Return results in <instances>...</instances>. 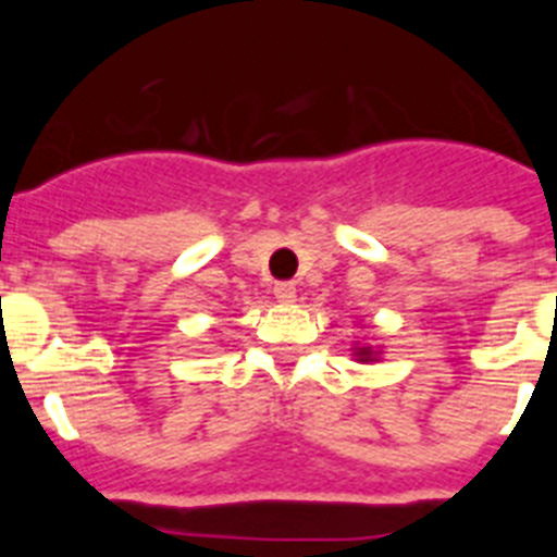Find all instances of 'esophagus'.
I'll return each mask as SVG.
<instances>
[{
  "label": "esophagus",
  "instance_id": "34e87169",
  "mask_svg": "<svg viewBox=\"0 0 557 557\" xmlns=\"http://www.w3.org/2000/svg\"><path fill=\"white\" fill-rule=\"evenodd\" d=\"M273 295L282 304H293L295 301V284L293 282H275Z\"/></svg>",
  "mask_w": 557,
  "mask_h": 557
}]
</instances>
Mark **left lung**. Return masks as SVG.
<instances>
[{"label": "left lung", "instance_id": "obj_1", "mask_svg": "<svg viewBox=\"0 0 557 557\" xmlns=\"http://www.w3.org/2000/svg\"><path fill=\"white\" fill-rule=\"evenodd\" d=\"M359 359H362V362H368V359H371V351H368V348H359Z\"/></svg>", "mask_w": 557, "mask_h": 557}]
</instances>
